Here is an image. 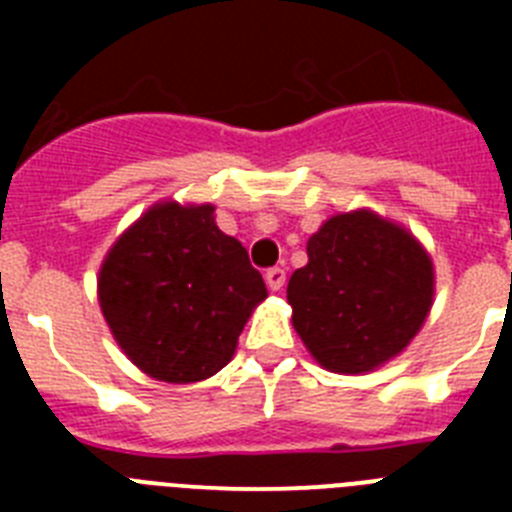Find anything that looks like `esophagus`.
<instances>
[{
    "label": "esophagus",
    "mask_w": 512,
    "mask_h": 512,
    "mask_svg": "<svg viewBox=\"0 0 512 512\" xmlns=\"http://www.w3.org/2000/svg\"><path fill=\"white\" fill-rule=\"evenodd\" d=\"M284 282H287V271H284L282 266H271V269L266 271V284H269L271 289H282Z\"/></svg>",
    "instance_id": "1"
}]
</instances>
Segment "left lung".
<instances>
[{"label": "left lung", "mask_w": 512, "mask_h": 512, "mask_svg": "<svg viewBox=\"0 0 512 512\" xmlns=\"http://www.w3.org/2000/svg\"><path fill=\"white\" fill-rule=\"evenodd\" d=\"M292 325L341 374L369 372L408 346L433 302V266L408 230L372 212L330 217L287 284Z\"/></svg>", "instance_id": "8db88e82"}]
</instances>
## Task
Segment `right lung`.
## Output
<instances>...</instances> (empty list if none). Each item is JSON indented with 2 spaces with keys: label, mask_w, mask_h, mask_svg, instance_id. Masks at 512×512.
Returning a JSON list of instances; mask_svg holds the SVG:
<instances>
[{
  "label": "right lung",
  "mask_w": 512,
  "mask_h": 512,
  "mask_svg": "<svg viewBox=\"0 0 512 512\" xmlns=\"http://www.w3.org/2000/svg\"><path fill=\"white\" fill-rule=\"evenodd\" d=\"M212 212L156 205L122 233L99 271L112 336L135 366L164 382L220 372L266 297L246 248L217 228Z\"/></svg>",
  "instance_id": "obj_1"
}]
</instances>
